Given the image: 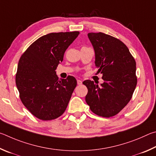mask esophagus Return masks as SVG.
I'll return each instance as SVG.
<instances>
[{
  "instance_id": "obj_1",
  "label": "esophagus",
  "mask_w": 156,
  "mask_h": 156,
  "mask_svg": "<svg viewBox=\"0 0 156 156\" xmlns=\"http://www.w3.org/2000/svg\"><path fill=\"white\" fill-rule=\"evenodd\" d=\"M77 84H78V85H81V84H82V81L78 80H77Z\"/></svg>"
}]
</instances>
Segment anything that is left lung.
<instances>
[{"label": "left lung", "instance_id": "obj_1", "mask_svg": "<svg viewBox=\"0 0 156 156\" xmlns=\"http://www.w3.org/2000/svg\"><path fill=\"white\" fill-rule=\"evenodd\" d=\"M95 52V65L103 74L99 86L93 81L83 83L88 88L86 101L98 116H114L132 97L137 84L136 64L129 49L121 40L103 33H89Z\"/></svg>", "mask_w": 156, "mask_h": 156}]
</instances>
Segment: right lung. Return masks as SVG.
<instances>
[{
  "label": "right lung",
  "mask_w": 156,
  "mask_h": 156,
  "mask_svg": "<svg viewBox=\"0 0 156 156\" xmlns=\"http://www.w3.org/2000/svg\"><path fill=\"white\" fill-rule=\"evenodd\" d=\"M79 31L51 33L30 45L19 60L16 83L22 103L42 121L62 116L76 86V79L59 80L55 70Z\"/></svg>",
  "instance_id": "right-lung-1"
}]
</instances>
